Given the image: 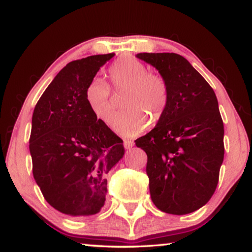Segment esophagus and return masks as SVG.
Instances as JSON below:
<instances>
[{
    "label": "esophagus",
    "instance_id": "34e87169",
    "mask_svg": "<svg viewBox=\"0 0 252 252\" xmlns=\"http://www.w3.org/2000/svg\"><path fill=\"white\" fill-rule=\"evenodd\" d=\"M123 146H125L126 149L129 150V149H131V148L133 147L134 144L131 140H125V142H123Z\"/></svg>",
    "mask_w": 252,
    "mask_h": 252
}]
</instances>
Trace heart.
Returning a JSON list of instances; mask_svg holds the SVG:
<instances>
[{
    "instance_id": "b5f03b06",
    "label": "heart",
    "mask_w": 252,
    "mask_h": 252,
    "mask_svg": "<svg viewBox=\"0 0 252 252\" xmlns=\"http://www.w3.org/2000/svg\"><path fill=\"white\" fill-rule=\"evenodd\" d=\"M110 78L115 89L126 90L123 107L114 122V129L126 138L140 134L149 126V119L156 123L162 118L168 100V87L159 74L148 72L144 63L132 58L120 60L112 64ZM89 110L105 125L113 122L115 110L111 100V89L100 78H94L85 89Z\"/></svg>"
}]
</instances>
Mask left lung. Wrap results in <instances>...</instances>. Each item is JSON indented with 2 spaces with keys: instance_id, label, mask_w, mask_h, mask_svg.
<instances>
[{
  "instance_id": "left-lung-1",
  "label": "left lung",
  "mask_w": 252,
  "mask_h": 252,
  "mask_svg": "<svg viewBox=\"0 0 252 252\" xmlns=\"http://www.w3.org/2000/svg\"><path fill=\"white\" fill-rule=\"evenodd\" d=\"M158 70L168 100L156 126L136 140L147 154L149 191L157 208L186 215L207 204L224 159V126L213 88L175 53H139Z\"/></svg>"
}]
</instances>
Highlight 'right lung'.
Returning <instances> with one entry per match:
<instances>
[{"label": "right lung", "instance_id": "right-lung-1", "mask_svg": "<svg viewBox=\"0 0 252 252\" xmlns=\"http://www.w3.org/2000/svg\"><path fill=\"white\" fill-rule=\"evenodd\" d=\"M115 54L72 61L56 74L37 102L29 150L33 179L52 207L70 216L99 212L107 174L125 155L123 141L97 120L85 89Z\"/></svg>", "mask_w": 252, "mask_h": 252}]
</instances>
